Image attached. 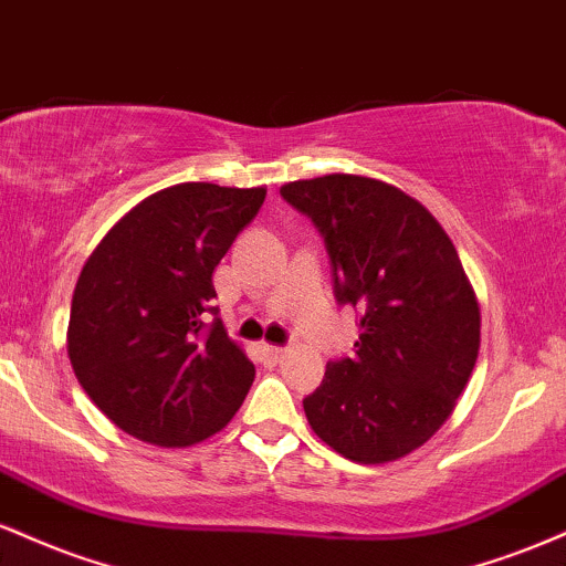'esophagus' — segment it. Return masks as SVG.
<instances>
[{
    "label": "esophagus",
    "mask_w": 566,
    "mask_h": 566,
    "mask_svg": "<svg viewBox=\"0 0 566 566\" xmlns=\"http://www.w3.org/2000/svg\"><path fill=\"white\" fill-rule=\"evenodd\" d=\"M263 356H265V359L274 361V365H276V361L284 356V348H282V346H263Z\"/></svg>",
    "instance_id": "esophagus-1"
}]
</instances>
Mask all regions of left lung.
Returning <instances> with one entry per match:
<instances>
[{
  "instance_id": "8db88e82",
  "label": "left lung",
  "mask_w": 566,
  "mask_h": 566,
  "mask_svg": "<svg viewBox=\"0 0 566 566\" xmlns=\"http://www.w3.org/2000/svg\"><path fill=\"white\" fill-rule=\"evenodd\" d=\"M319 229L337 303L359 308L354 354L305 396L311 428L354 463H388L450 418L479 356V303L439 220L396 186L324 175L282 186Z\"/></svg>"
}]
</instances>
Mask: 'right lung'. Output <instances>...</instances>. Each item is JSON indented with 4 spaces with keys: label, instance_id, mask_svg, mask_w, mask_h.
Wrapping results in <instances>:
<instances>
[{
    "label": "right lung",
    "instance_id": "1",
    "mask_svg": "<svg viewBox=\"0 0 566 566\" xmlns=\"http://www.w3.org/2000/svg\"><path fill=\"white\" fill-rule=\"evenodd\" d=\"M263 199V186H170L133 207L84 263L69 359L97 409L129 437L197 444L242 407L255 365L218 319L212 271ZM205 313L217 316L212 325Z\"/></svg>",
    "mask_w": 566,
    "mask_h": 566
}]
</instances>
